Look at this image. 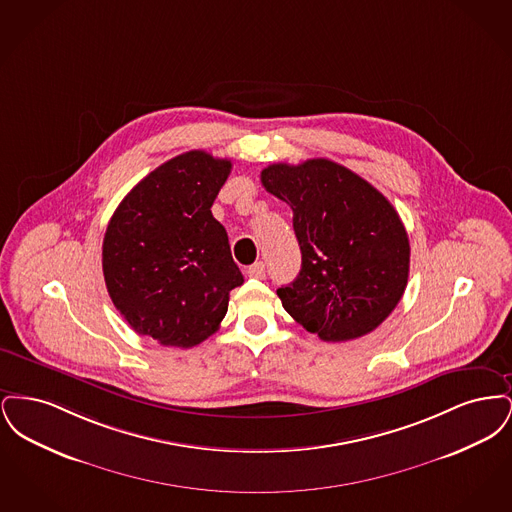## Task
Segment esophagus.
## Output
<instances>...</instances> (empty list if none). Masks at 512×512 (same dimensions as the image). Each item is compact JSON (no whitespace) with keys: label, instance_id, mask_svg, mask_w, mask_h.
Listing matches in <instances>:
<instances>
[{"label":"esophagus","instance_id":"34e87169","mask_svg":"<svg viewBox=\"0 0 512 512\" xmlns=\"http://www.w3.org/2000/svg\"><path fill=\"white\" fill-rule=\"evenodd\" d=\"M247 276L249 278H257V280H263L265 278V263L263 261H257L255 265L247 268Z\"/></svg>","mask_w":512,"mask_h":512}]
</instances>
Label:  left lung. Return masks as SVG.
<instances>
[{
	"instance_id": "left-lung-1",
	"label": "left lung",
	"mask_w": 512,
	"mask_h": 512,
	"mask_svg": "<svg viewBox=\"0 0 512 512\" xmlns=\"http://www.w3.org/2000/svg\"><path fill=\"white\" fill-rule=\"evenodd\" d=\"M265 190L293 211L301 270L278 288L282 307L324 341L376 330L407 288L411 247L390 201L365 178L330 159L274 163Z\"/></svg>"
}]
</instances>
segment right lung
<instances>
[{"label": "right lung", "instance_id": "add662e5", "mask_svg": "<svg viewBox=\"0 0 512 512\" xmlns=\"http://www.w3.org/2000/svg\"><path fill=\"white\" fill-rule=\"evenodd\" d=\"M232 161L182 153L149 172L121 201L103 238L113 305L140 336L194 347L219 330L230 292L244 284L211 207Z\"/></svg>", "mask_w": 512, "mask_h": 512}]
</instances>
